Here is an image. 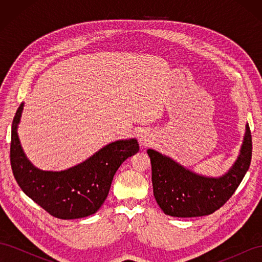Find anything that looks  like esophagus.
<instances>
[{"label": "esophagus", "mask_w": 262, "mask_h": 262, "mask_svg": "<svg viewBox=\"0 0 262 262\" xmlns=\"http://www.w3.org/2000/svg\"><path fill=\"white\" fill-rule=\"evenodd\" d=\"M140 141H141V143L142 144H146L147 142L149 141V136L147 133H143V134H141V138H140Z\"/></svg>", "instance_id": "esophagus-1"}]
</instances>
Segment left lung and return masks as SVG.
I'll return each instance as SVG.
<instances>
[{
	"label": "left lung",
	"mask_w": 262,
	"mask_h": 262,
	"mask_svg": "<svg viewBox=\"0 0 262 262\" xmlns=\"http://www.w3.org/2000/svg\"><path fill=\"white\" fill-rule=\"evenodd\" d=\"M152 164L153 192L165 214L176 217L209 215L228 201L247 172L252 154L249 125L238 160L221 178L198 176L153 149H147Z\"/></svg>",
	"instance_id": "8db88e82"
}]
</instances>
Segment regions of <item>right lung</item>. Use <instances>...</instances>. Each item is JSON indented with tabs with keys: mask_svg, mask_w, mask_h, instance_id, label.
<instances>
[{
	"mask_svg": "<svg viewBox=\"0 0 262 262\" xmlns=\"http://www.w3.org/2000/svg\"><path fill=\"white\" fill-rule=\"evenodd\" d=\"M23 104L12 124L10 160L18 186L52 216L72 220L97 212L108 195L114 176L126 158L139 152L137 140L117 141L102 147L84 163L64 171H41L24 154L16 128Z\"/></svg>",
	"mask_w": 262,
	"mask_h": 262,
	"instance_id": "add662e5",
	"label": "right lung"
}]
</instances>
